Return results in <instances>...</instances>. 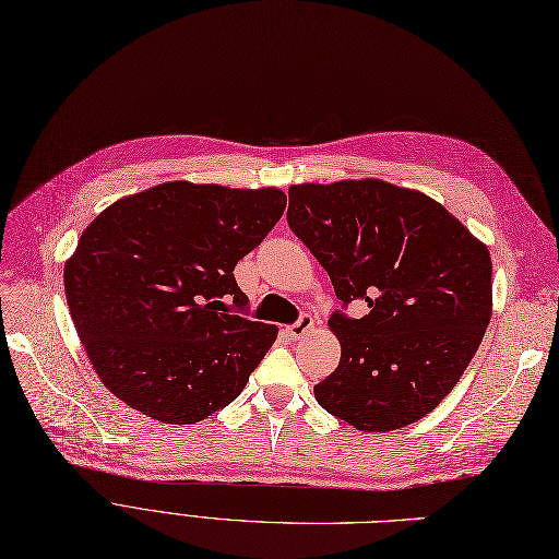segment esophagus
I'll use <instances>...</instances> for the list:
<instances>
[{
    "instance_id": "obj_1",
    "label": "esophagus",
    "mask_w": 559,
    "mask_h": 559,
    "mask_svg": "<svg viewBox=\"0 0 559 559\" xmlns=\"http://www.w3.org/2000/svg\"><path fill=\"white\" fill-rule=\"evenodd\" d=\"M313 325H316L313 318H311L309 313H302L298 323H294V325H288V328H286V336H288L290 341H300L302 336H307V334L313 330Z\"/></svg>"
}]
</instances>
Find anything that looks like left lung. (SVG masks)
Wrapping results in <instances>:
<instances>
[{"instance_id": "1", "label": "left lung", "mask_w": 559, "mask_h": 559, "mask_svg": "<svg viewBox=\"0 0 559 559\" xmlns=\"http://www.w3.org/2000/svg\"><path fill=\"white\" fill-rule=\"evenodd\" d=\"M288 225L328 271L341 343L316 401L361 432L401 430L460 382L491 321V257L450 211L382 179L296 183Z\"/></svg>"}]
</instances>
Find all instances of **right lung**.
<instances>
[{"instance_id":"1","label":"right lung","mask_w":559,"mask_h":559,"mask_svg":"<svg viewBox=\"0 0 559 559\" xmlns=\"http://www.w3.org/2000/svg\"><path fill=\"white\" fill-rule=\"evenodd\" d=\"M286 209L280 189L166 181L120 198L66 261L72 323L102 384L150 418L193 425L229 405L277 338L238 316L234 265Z\"/></svg>"}]
</instances>
